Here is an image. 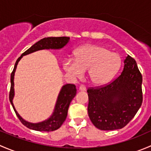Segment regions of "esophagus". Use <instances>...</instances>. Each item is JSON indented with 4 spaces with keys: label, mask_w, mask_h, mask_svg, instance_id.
<instances>
[{
    "label": "esophagus",
    "mask_w": 151,
    "mask_h": 151,
    "mask_svg": "<svg viewBox=\"0 0 151 151\" xmlns=\"http://www.w3.org/2000/svg\"><path fill=\"white\" fill-rule=\"evenodd\" d=\"M79 90L81 91H86V87H85V85H80V88H79Z\"/></svg>",
    "instance_id": "34e87169"
}]
</instances>
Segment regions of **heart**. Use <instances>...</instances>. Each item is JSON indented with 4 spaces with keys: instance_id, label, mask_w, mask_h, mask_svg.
<instances>
[{
    "instance_id": "obj_1",
    "label": "heart",
    "mask_w": 151,
    "mask_h": 151,
    "mask_svg": "<svg viewBox=\"0 0 151 151\" xmlns=\"http://www.w3.org/2000/svg\"><path fill=\"white\" fill-rule=\"evenodd\" d=\"M121 58L105 47L87 45L76 51L74 60L66 58L63 62L65 71L73 78H80L87 71L88 80L95 85L109 81L119 69Z\"/></svg>"
}]
</instances>
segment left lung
<instances>
[{"label":"left lung","instance_id":"left-lung-1","mask_svg":"<svg viewBox=\"0 0 151 151\" xmlns=\"http://www.w3.org/2000/svg\"><path fill=\"white\" fill-rule=\"evenodd\" d=\"M142 77L137 62L128 55L119 77L109 84L88 88V116L100 130L122 129L142 103Z\"/></svg>","mask_w":151,"mask_h":151}]
</instances>
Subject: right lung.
Masks as SVG:
<instances>
[{
  "label": "right lung",
  "mask_w": 151,
  "mask_h": 151,
  "mask_svg": "<svg viewBox=\"0 0 151 151\" xmlns=\"http://www.w3.org/2000/svg\"><path fill=\"white\" fill-rule=\"evenodd\" d=\"M69 37H66V36L44 38V39H41L38 42H36V44H34L32 47H30L25 52L22 53L20 57L17 60L16 63H15L14 68L13 71L11 74L9 101L19 121H21V123L24 126L28 127V129H33V130L35 131H39V132H52V131L57 130L58 129H59L62 126L65 120H66L67 113H68V106H69L71 100L76 96L77 89H76L75 85L73 84H66L63 85L62 87L61 90H60V93H59L58 96L57 101H56L55 106L54 112H52V115L48 119L45 120L42 122L36 123L28 122V121H25L18 114L13 104V98L14 96V73L15 71H16L17 66L20 59L22 58V56L30 54V53L34 52L41 50H50V49L59 50V49H61L64 46H66L68 42H69Z\"/></svg>",
  "instance_id": "add662e5"
}]
</instances>
